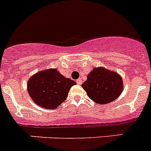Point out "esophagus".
<instances>
[{
	"label": "esophagus",
	"instance_id": "obj_1",
	"mask_svg": "<svg viewBox=\"0 0 151 151\" xmlns=\"http://www.w3.org/2000/svg\"><path fill=\"white\" fill-rule=\"evenodd\" d=\"M76 82H77V84H78V85H82V79H81V78H78V79H77Z\"/></svg>",
	"mask_w": 151,
	"mask_h": 151
}]
</instances>
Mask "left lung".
<instances>
[{
    "label": "left lung",
    "mask_w": 151,
    "mask_h": 151,
    "mask_svg": "<svg viewBox=\"0 0 151 151\" xmlns=\"http://www.w3.org/2000/svg\"><path fill=\"white\" fill-rule=\"evenodd\" d=\"M82 86L88 96L98 104L115 101L123 89L122 77L104 67L94 68Z\"/></svg>",
    "instance_id": "8db88e82"
}]
</instances>
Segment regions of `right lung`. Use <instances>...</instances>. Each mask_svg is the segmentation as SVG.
Masks as SVG:
<instances>
[{"mask_svg":"<svg viewBox=\"0 0 151 151\" xmlns=\"http://www.w3.org/2000/svg\"><path fill=\"white\" fill-rule=\"evenodd\" d=\"M76 84L57 69H50L33 75L28 81L27 89L36 104L46 109H55L65 101L69 89Z\"/></svg>","mask_w":151,"mask_h":151,"instance_id":"add662e5","label":"right lung"}]
</instances>
